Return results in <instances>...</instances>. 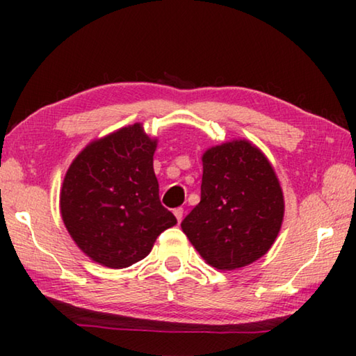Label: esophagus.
Segmentation results:
<instances>
[{"label":"esophagus","instance_id":"34e87169","mask_svg":"<svg viewBox=\"0 0 356 356\" xmlns=\"http://www.w3.org/2000/svg\"><path fill=\"white\" fill-rule=\"evenodd\" d=\"M174 216H176V218H177V221H179V222L182 221V218H184V209H182V207H177V209H174Z\"/></svg>","mask_w":356,"mask_h":356}]
</instances>
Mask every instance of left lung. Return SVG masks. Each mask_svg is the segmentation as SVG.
<instances>
[{
    "instance_id": "obj_1",
    "label": "left lung",
    "mask_w": 356,
    "mask_h": 356,
    "mask_svg": "<svg viewBox=\"0 0 356 356\" xmlns=\"http://www.w3.org/2000/svg\"><path fill=\"white\" fill-rule=\"evenodd\" d=\"M284 220L278 176L261 149L232 140L202 154L201 201L182 221L195 250L216 270H237L272 248Z\"/></svg>"
}]
</instances>
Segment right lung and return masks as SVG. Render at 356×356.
Here are the masks:
<instances>
[{"label": "right lung", "mask_w": 356, "mask_h": 356, "mask_svg": "<svg viewBox=\"0 0 356 356\" xmlns=\"http://www.w3.org/2000/svg\"><path fill=\"white\" fill-rule=\"evenodd\" d=\"M156 141L143 124L127 125L89 143L65 172L59 195L64 226L94 262L130 267L177 222L159 197Z\"/></svg>", "instance_id": "obj_1"}]
</instances>
